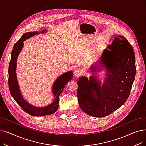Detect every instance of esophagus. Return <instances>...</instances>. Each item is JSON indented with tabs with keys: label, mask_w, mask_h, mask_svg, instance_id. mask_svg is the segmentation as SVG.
Wrapping results in <instances>:
<instances>
[{
	"label": "esophagus",
	"mask_w": 146,
	"mask_h": 146,
	"mask_svg": "<svg viewBox=\"0 0 146 146\" xmlns=\"http://www.w3.org/2000/svg\"><path fill=\"white\" fill-rule=\"evenodd\" d=\"M74 75L78 77V76H79L82 74V72H81L80 69L76 68L74 70Z\"/></svg>",
	"instance_id": "obj_1"
}]
</instances>
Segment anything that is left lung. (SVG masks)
<instances>
[{
	"label": "left lung",
	"instance_id": "obj_1",
	"mask_svg": "<svg viewBox=\"0 0 146 146\" xmlns=\"http://www.w3.org/2000/svg\"><path fill=\"white\" fill-rule=\"evenodd\" d=\"M108 48L104 51L100 62L107 70L102 86L94 76L89 80L82 77L78 81L79 106L82 111L95 117L108 116L124 104L135 79V58L131 44L119 35ZM90 70L95 72L97 67L92 66Z\"/></svg>",
	"mask_w": 146,
	"mask_h": 146
}]
</instances>
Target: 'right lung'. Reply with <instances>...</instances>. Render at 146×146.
Wrapping results in <instances>:
<instances>
[{"label":"right lung","mask_w":146,"mask_h":146,"mask_svg":"<svg viewBox=\"0 0 146 146\" xmlns=\"http://www.w3.org/2000/svg\"><path fill=\"white\" fill-rule=\"evenodd\" d=\"M46 31H47L44 30L41 33H44ZM38 33H40L29 32L25 33L14 45L11 52V59L9 63L8 70V84L12 96L21 106V108L25 112L31 115L40 117L50 115L57 111L58 108L59 96L63 92L64 86L67 82L72 79L73 77V72H68L61 74L60 77L57 78L55 83H54L52 92L54 96H55V99L51 104L43 107V108H37V107H34V106L30 105L28 102L24 100V99L22 98V96L20 92L16 75L17 58L19 53L23 47V45H24L23 42L27 39H29L30 37L38 34Z\"/></svg>","instance_id":"1"}]
</instances>
